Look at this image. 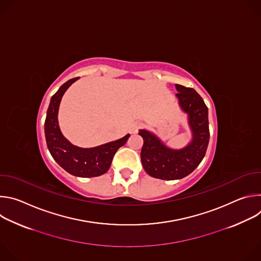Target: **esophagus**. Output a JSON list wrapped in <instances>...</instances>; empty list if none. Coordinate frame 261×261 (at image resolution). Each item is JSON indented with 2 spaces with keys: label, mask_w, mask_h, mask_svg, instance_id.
<instances>
[{
  "label": "esophagus",
  "mask_w": 261,
  "mask_h": 261,
  "mask_svg": "<svg viewBox=\"0 0 261 261\" xmlns=\"http://www.w3.org/2000/svg\"><path fill=\"white\" fill-rule=\"evenodd\" d=\"M140 127H141V123H135V124L132 125V127H131V129H130V132L133 133V134H135V133L138 131V129H139Z\"/></svg>",
  "instance_id": "1"
}]
</instances>
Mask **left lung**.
<instances>
[{
	"label": "left lung",
	"instance_id": "left-lung-1",
	"mask_svg": "<svg viewBox=\"0 0 261 261\" xmlns=\"http://www.w3.org/2000/svg\"><path fill=\"white\" fill-rule=\"evenodd\" d=\"M178 105L188 117L191 141L175 150L167 146L155 133L141 129L143 138L140 158L147 174L160 179H179L190 174L204 158L210 140L208 110L199 94L191 88L175 85Z\"/></svg>",
	"mask_w": 261,
	"mask_h": 261
}]
</instances>
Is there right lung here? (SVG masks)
<instances>
[{
  "instance_id": "obj_1",
  "label": "right lung",
  "mask_w": 261,
  "mask_h": 261,
  "mask_svg": "<svg viewBox=\"0 0 261 261\" xmlns=\"http://www.w3.org/2000/svg\"><path fill=\"white\" fill-rule=\"evenodd\" d=\"M77 80L79 77L68 81L51 97L46 113L44 132L48 151L62 168L72 175L94 177L104 174L109 169L115 154L127 142L130 134L95 147L76 146L63 135L58 121L60 103L67 89Z\"/></svg>"
}]
</instances>
